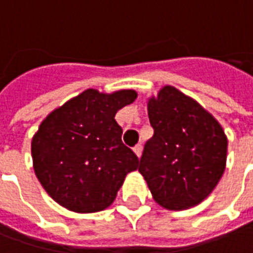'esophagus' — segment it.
Here are the masks:
<instances>
[{"instance_id": "esophagus-1", "label": "esophagus", "mask_w": 253, "mask_h": 253, "mask_svg": "<svg viewBox=\"0 0 253 253\" xmlns=\"http://www.w3.org/2000/svg\"><path fill=\"white\" fill-rule=\"evenodd\" d=\"M134 153L137 154V157H141V154H142V146H141V145H137V146L134 148Z\"/></svg>"}]
</instances>
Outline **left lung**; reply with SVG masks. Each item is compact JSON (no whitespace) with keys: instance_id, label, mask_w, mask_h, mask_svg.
I'll return each mask as SVG.
<instances>
[{"instance_id":"8db88e82","label":"left lung","mask_w":253,"mask_h":253,"mask_svg":"<svg viewBox=\"0 0 253 253\" xmlns=\"http://www.w3.org/2000/svg\"><path fill=\"white\" fill-rule=\"evenodd\" d=\"M154 134L139 168L153 199L168 210H186L211 194L226 167L228 138L196 100L165 85L148 100Z\"/></svg>"}]
</instances>
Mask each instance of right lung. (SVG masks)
Instances as JSON below:
<instances>
[{
    "mask_svg": "<svg viewBox=\"0 0 253 253\" xmlns=\"http://www.w3.org/2000/svg\"><path fill=\"white\" fill-rule=\"evenodd\" d=\"M137 99L132 89L103 93L86 89L50 112L32 137L34 170L58 205L96 212L115 201L139 160L122 142L118 111Z\"/></svg>",
    "mask_w": 253,
    "mask_h": 253,
    "instance_id": "obj_1",
    "label": "right lung"
}]
</instances>
